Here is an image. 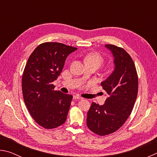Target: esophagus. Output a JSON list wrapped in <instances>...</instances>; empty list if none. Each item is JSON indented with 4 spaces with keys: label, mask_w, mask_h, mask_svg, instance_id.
<instances>
[{
    "label": "esophagus",
    "mask_w": 157,
    "mask_h": 157,
    "mask_svg": "<svg viewBox=\"0 0 157 157\" xmlns=\"http://www.w3.org/2000/svg\"><path fill=\"white\" fill-rule=\"evenodd\" d=\"M73 99H75V100H82V98L80 97V96H79V95H74Z\"/></svg>",
    "instance_id": "esophagus-1"
}]
</instances>
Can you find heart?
<instances>
[{
  "mask_svg": "<svg viewBox=\"0 0 157 157\" xmlns=\"http://www.w3.org/2000/svg\"><path fill=\"white\" fill-rule=\"evenodd\" d=\"M84 61L86 64H95L98 67L104 62L102 56L98 52H91L86 55Z\"/></svg>",
  "mask_w": 157,
  "mask_h": 157,
  "instance_id": "obj_1",
  "label": "heart"
}]
</instances>
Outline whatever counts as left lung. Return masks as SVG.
<instances>
[{
	"label": "left lung",
	"mask_w": 157,
	"mask_h": 157,
	"mask_svg": "<svg viewBox=\"0 0 157 157\" xmlns=\"http://www.w3.org/2000/svg\"><path fill=\"white\" fill-rule=\"evenodd\" d=\"M105 46L115 57V70L101 83L109 98L103 105L92 102L86 118L88 128L102 136L123 125L133 110L139 90L136 68L131 56L123 48L111 44Z\"/></svg>",
	"instance_id": "obj_1"
}]
</instances>
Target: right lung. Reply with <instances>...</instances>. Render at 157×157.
<instances>
[{
  "label": "right lung",
  "instance_id": "obj_1",
  "mask_svg": "<svg viewBox=\"0 0 157 157\" xmlns=\"http://www.w3.org/2000/svg\"><path fill=\"white\" fill-rule=\"evenodd\" d=\"M77 48L57 42L39 44L29 57L22 76L25 104L36 123L54 129L65 123L73 95L54 90L68 55Z\"/></svg>",
  "mask_w": 157,
  "mask_h": 157
}]
</instances>
